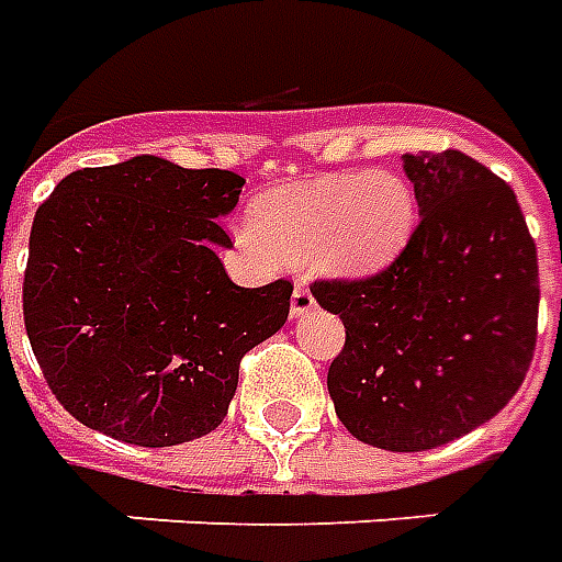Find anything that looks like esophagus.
<instances>
[{
  "instance_id": "obj_1",
  "label": "esophagus",
  "mask_w": 562,
  "mask_h": 562,
  "mask_svg": "<svg viewBox=\"0 0 562 562\" xmlns=\"http://www.w3.org/2000/svg\"><path fill=\"white\" fill-rule=\"evenodd\" d=\"M315 310V297L306 282H297L292 292V318H303Z\"/></svg>"
}]
</instances>
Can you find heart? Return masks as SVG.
Wrapping results in <instances>:
<instances>
[{
  "label": "heart",
  "mask_w": 562,
  "mask_h": 562,
  "mask_svg": "<svg viewBox=\"0 0 562 562\" xmlns=\"http://www.w3.org/2000/svg\"><path fill=\"white\" fill-rule=\"evenodd\" d=\"M417 196L393 172H330L270 187L249 205V247L313 261L330 277H372L405 252Z\"/></svg>",
  "instance_id": "heart-1"
}]
</instances>
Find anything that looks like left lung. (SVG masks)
Instances as JSON below:
<instances>
[{
	"mask_svg": "<svg viewBox=\"0 0 562 562\" xmlns=\"http://www.w3.org/2000/svg\"><path fill=\"white\" fill-rule=\"evenodd\" d=\"M419 226L369 280L315 282L345 324L327 372L357 440L423 452L501 414L536 348L539 265L513 187L461 151L402 157Z\"/></svg>",
	"mask_w": 562,
	"mask_h": 562,
	"instance_id": "left-lung-1",
	"label": "left lung"
}]
</instances>
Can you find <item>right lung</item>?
<instances>
[{
	"label": "right lung",
	"mask_w": 562,
	"mask_h": 562,
	"mask_svg": "<svg viewBox=\"0 0 562 562\" xmlns=\"http://www.w3.org/2000/svg\"><path fill=\"white\" fill-rule=\"evenodd\" d=\"M244 178L154 154L61 178L29 235L23 318L70 417L136 447L223 423L240 357L289 318L292 282L240 289L217 220Z\"/></svg>",
	"instance_id": "right-lung-1"
}]
</instances>
